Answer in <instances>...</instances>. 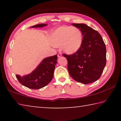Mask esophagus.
<instances>
[{
	"label": "esophagus",
	"mask_w": 121,
	"mask_h": 121,
	"mask_svg": "<svg viewBox=\"0 0 121 121\" xmlns=\"http://www.w3.org/2000/svg\"><path fill=\"white\" fill-rule=\"evenodd\" d=\"M61 56H62V54H61V53H58V57H61Z\"/></svg>",
	"instance_id": "esophagus-1"
}]
</instances>
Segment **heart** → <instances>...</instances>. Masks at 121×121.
I'll return each mask as SVG.
<instances>
[{"instance_id": "1", "label": "heart", "mask_w": 121, "mask_h": 121, "mask_svg": "<svg viewBox=\"0 0 121 121\" xmlns=\"http://www.w3.org/2000/svg\"><path fill=\"white\" fill-rule=\"evenodd\" d=\"M51 41L55 46H61L65 53L76 52L82 44L83 37L81 30L71 26H61L51 35Z\"/></svg>"}]
</instances>
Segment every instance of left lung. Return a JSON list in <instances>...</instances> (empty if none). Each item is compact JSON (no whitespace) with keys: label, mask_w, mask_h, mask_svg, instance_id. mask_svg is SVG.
<instances>
[{"label":"left lung","mask_w":121,"mask_h":121,"mask_svg":"<svg viewBox=\"0 0 121 121\" xmlns=\"http://www.w3.org/2000/svg\"><path fill=\"white\" fill-rule=\"evenodd\" d=\"M83 35L81 48L74 54H63L68 61V70L73 78L87 84L101 76L106 64V48L97 31L86 24L72 23Z\"/></svg>","instance_id":"8db88e82"}]
</instances>
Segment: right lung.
I'll return each mask as SVG.
<instances>
[{
  "instance_id": "right-lung-1",
  "label": "right lung",
  "mask_w": 121,
  "mask_h": 121,
  "mask_svg": "<svg viewBox=\"0 0 121 121\" xmlns=\"http://www.w3.org/2000/svg\"><path fill=\"white\" fill-rule=\"evenodd\" d=\"M46 25V24H39L31 27H43ZM57 58V55H55L45 58L32 73L23 77L16 75V77L23 86L31 89H41L48 85L52 79Z\"/></svg>"
}]
</instances>
